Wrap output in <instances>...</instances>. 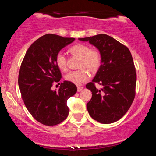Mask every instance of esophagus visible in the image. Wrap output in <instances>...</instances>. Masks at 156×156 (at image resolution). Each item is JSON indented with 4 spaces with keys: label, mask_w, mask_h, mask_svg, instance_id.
<instances>
[{
    "label": "esophagus",
    "mask_w": 156,
    "mask_h": 156,
    "mask_svg": "<svg viewBox=\"0 0 156 156\" xmlns=\"http://www.w3.org/2000/svg\"><path fill=\"white\" fill-rule=\"evenodd\" d=\"M77 89H78V92H80V91H82V89H83V87H80V86H78V87H77Z\"/></svg>",
    "instance_id": "esophagus-1"
}]
</instances>
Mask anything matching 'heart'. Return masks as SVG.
I'll return each mask as SVG.
<instances>
[{
	"label": "heart",
	"instance_id": "obj_1",
	"mask_svg": "<svg viewBox=\"0 0 156 156\" xmlns=\"http://www.w3.org/2000/svg\"><path fill=\"white\" fill-rule=\"evenodd\" d=\"M71 54L79 57L78 70L70 71L65 76V79L76 85H80L89 78V73L96 72L101 67L102 55L101 52L97 49H90L88 45L84 44H76L69 49ZM55 63L57 67L62 71L67 70V58L62 52H58L55 55Z\"/></svg>",
	"mask_w": 156,
	"mask_h": 156
}]
</instances>
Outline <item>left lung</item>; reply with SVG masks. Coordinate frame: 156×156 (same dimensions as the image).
<instances>
[{
	"label": "left lung",
	"mask_w": 156,
	"mask_h": 156,
	"mask_svg": "<svg viewBox=\"0 0 156 156\" xmlns=\"http://www.w3.org/2000/svg\"><path fill=\"white\" fill-rule=\"evenodd\" d=\"M99 50L102 64L94 79L86 85L92 96L87 104L94 120L110 124L126 114L136 95V73L132 55L126 46L106 34L79 39ZM103 86L98 90L95 83Z\"/></svg>",
	"instance_id": "1"
}]
</instances>
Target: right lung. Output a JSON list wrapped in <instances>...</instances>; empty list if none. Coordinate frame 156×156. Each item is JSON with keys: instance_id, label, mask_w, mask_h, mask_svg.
<instances>
[{"instance_id": "1", "label": "right lung", "mask_w": 156, "mask_h": 156, "mask_svg": "<svg viewBox=\"0 0 156 156\" xmlns=\"http://www.w3.org/2000/svg\"><path fill=\"white\" fill-rule=\"evenodd\" d=\"M75 38L48 34L35 41L26 51L20 69L18 84L24 104L37 121L44 125H55L67 117L68 98L74 95L77 87L64 80L58 90H52L62 78L55 57Z\"/></svg>"}]
</instances>
